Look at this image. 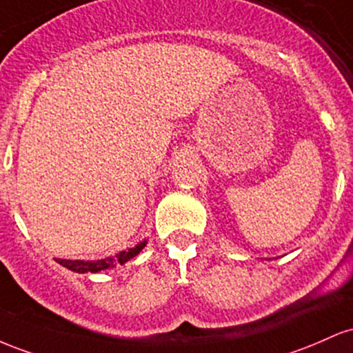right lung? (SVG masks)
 <instances>
[{
	"label": "right lung",
	"mask_w": 353,
	"mask_h": 353,
	"mask_svg": "<svg viewBox=\"0 0 353 353\" xmlns=\"http://www.w3.org/2000/svg\"><path fill=\"white\" fill-rule=\"evenodd\" d=\"M146 247V240H141L140 243L134 245L133 248H128V250H123L117 253L114 256H106V259L101 260H65V259H57L59 265H63L65 268H68L71 272L77 273H97L101 270H110V268L117 267V265H123L132 260L133 256H137L143 248Z\"/></svg>",
	"instance_id": "right-lung-1"
}]
</instances>
